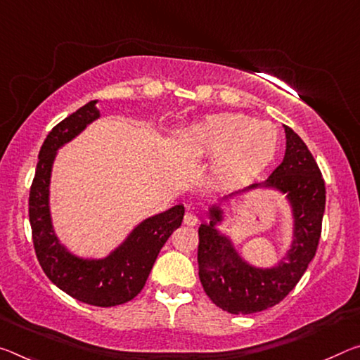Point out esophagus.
Listing matches in <instances>:
<instances>
[{
  "label": "esophagus",
  "mask_w": 360,
  "mask_h": 360,
  "mask_svg": "<svg viewBox=\"0 0 360 360\" xmlns=\"http://www.w3.org/2000/svg\"><path fill=\"white\" fill-rule=\"evenodd\" d=\"M198 222V216L195 213H192V211H187L184 214V224L187 226H195Z\"/></svg>",
  "instance_id": "1"
}]
</instances>
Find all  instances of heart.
Wrapping results in <instances>:
<instances>
[{"instance_id":"heart-1","label":"heart","mask_w":360,"mask_h":360,"mask_svg":"<svg viewBox=\"0 0 360 360\" xmlns=\"http://www.w3.org/2000/svg\"><path fill=\"white\" fill-rule=\"evenodd\" d=\"M186 141L202 157H214L213 173L233 182L252 178L276 157L278 133L242 113H216L186 129Z\"/></svg>"}]
</instances>
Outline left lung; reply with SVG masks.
<instances>
[{"instance_id":"8db88e82","label":"left lung","mask_w":360,"mask_h":360,"mask_svg":"<svg viewBox=\"0 0 360 360\" xmlns=\"http://www.w3.org/2000/svg\"><path fill=\"white\" fill-rule=\"evenodd\" d=\"M287 150L283 162L264 182L247 189L271 187L287 195L293 214V240L287 261L274 267H256L245 261L232 240L216 229L224 219L219 205L208 210L210 222L198 227V277L205 293L222 311L253 314L281 303L303 277L317 252L325 211V182L307 146L292 128L285 127Z\"/></svg>"}]
</instances>
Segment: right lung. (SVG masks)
<instances>
[{
    "instance_id": "1",
    "label": "right lung",
    "mask_w": 360,
    "mask_h": 360,
    "mask_svg": "<svg viewBox=\"0 0 360 360\" xmlns=\"http://www.w3.org/2000/svg\"><path fill=\"white\" fill-rule=\"evenodd\" d=\"M96 102L79 107L49 131L38 155L28 198V216L37 258L49 281L82 303L110 307L128 303L144 288L160 250L181 226L184 207L174 205L144 219L118 248L102 259L79 258L59 242L49 211L51 171L57 150L99 118Z\"/></svg>"
}]
</instances>
